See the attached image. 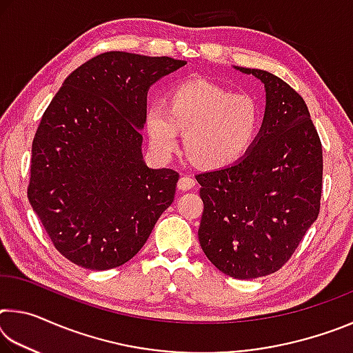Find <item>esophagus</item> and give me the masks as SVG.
<instances>
[{"label":"esophagus","mask_w":353,"mask_h":353,"mask_svg":"<svg viewBox=\"0 0 353 353\" xmlns=\"http://www.w3.org/2000/svg\"><path fill=\"white\" fill-rule=\"evenodd\" d=\"M196 185V181L193 177H188V176H183L179 179L177 182V188L181 191H187V190H191Z\"/></svg>","instance_id":"1"}]
</instances>
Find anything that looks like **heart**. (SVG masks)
<instances>
[{
	"instance_id": "1",
	"label": "heart",
	"mask_w": 353,
	"mask_h": 353,
	"mask_svg": "<svg viewBox=\"0 0 353 353\" xmlns=\"http://www.w3.org/2000/svg\"><path fill=\"white\" fill-rule=\"evenodd\" d=\"M145 126L151 146L162 157L176 152L179 130H183L191 162L204 170H224L241 162L252 149L261 129V109L249 94L191 81L172 88L166 109L149 107Z\"/></svg>"
}]
</instances>
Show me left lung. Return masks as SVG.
<instances>
[{"mask_svg": "<svg viewBox=\"0 0 353 353\" xmlns=\"http://www.w3.org/2000/svg\"><path fill=\"white\" fill-rule=\"evenodd\" d=\"M265 85L260 134L241 162L196 176L201 248L227 276L279 271L319 214L322 146L301 94L265 70L234 67Z\"/></svg>", "mask_w": 353, "mask_h": 353, "instance_id": "8db88e82", "label": "left lung"}]
</instances>
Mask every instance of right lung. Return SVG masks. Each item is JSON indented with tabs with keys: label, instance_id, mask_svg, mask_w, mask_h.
<instances>
[{
	"label": "right lung",
	"instance_id": "add662e5",
	"mask_svg": "<svg viewBox=\"0 0 353 353\" xmlns=\"http://www.w3.org/2000/svg\"><path fill=\"white\" fill-rule=\"evenodd\" d=\"M185 61L110 51L76 68L32 141L28 198L52 244L87 270L121 266L174 201L179 174L143 160L148 90Z\"/></svg>",
	"mask_w": 353,
	"mask_h": 353
}]
</instances>
